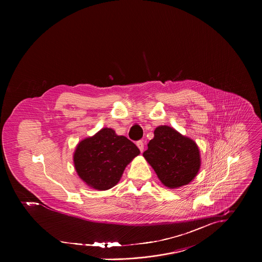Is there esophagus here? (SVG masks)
<instances>
[{"instance_id": "obj_1", "label": "esophagus", "mask_w": 262, "mask_h": 262, "mask_svg": "<svg viewBox=\"0 0 262 262\" xmlns=\"http://www.w3.org/2000/svg\"><path fill=\"white\" fill-rule=\"evenodd\" d=\"M136 145H137V147L139 148V150L142 152L143 149H144V143L142 142V141H137V143H136Z\"/></svg>"}]
</instances>
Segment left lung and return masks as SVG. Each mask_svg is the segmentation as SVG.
<instances>
[{"mask_svg":"<svg viewBox=\"0 0 262 262\" xmlns=\"http://www.w3.org/2000/svg\"><path fill=\"white\" fill-rule=\"evenodd\" d=\"M143 156L160 182L169 188L189 184L201 166L196 143L165 125L158 126L154 130V137L150 140L148 149L143 152Z\"/></svg>","mask_w":262,"mask_h":262,"instance_id":"obj_1","label":"left lung"}]
</instances>
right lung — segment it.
I'll return each mask as SVG.
<instances>
[{"mask_svg":"<svg viewBox=\"0 0 262 262\" xmlns=\"http://www.w3.org/2000/svg\"><path fill=\"white\" fill-rule=\"evenodd\" d=\"M139 153L128 138L117 135L111 128H103L77 144L74 163L78 177L89 187L106 190L119 183L125 167Z\"/></svg>","mask_w":262,"mask_h":262,"instance_id":"obj_1","label":"right lung"}]
</instances>
